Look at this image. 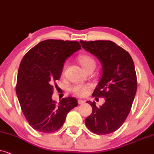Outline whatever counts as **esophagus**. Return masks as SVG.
Listing matches in <instances>:
<instances>
[{"label": "esophagus", "mask_w": 154, "mask_h": 154, "mask_svg": "<svg viewBox=\"0 0 154 154\" xmlns=\"http://www.w3.org/2000/svg\"><path fill=\"white\" fill-rule=\"evenodd\" d=\"M84 103H85V100H82V99H79L78 100V103L79 104H83Z\"/></svg>", "instance_id": "obj_1"}]
</instances>
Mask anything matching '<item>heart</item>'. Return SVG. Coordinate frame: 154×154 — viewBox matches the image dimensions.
<instances>
[{
	"instance_id": "b5f03b06",
	"label": "heart",
	"mask_w": 154,
	"mask_h": 154,
	"mask_svg": "<svg viewBox=\"0 0 154 154\" xmlns=\"http://www.w3.org/2000/svg\"><path fill=\"white\" fill-rule=\"evenodd\" d=\"M79 61L80 64L84 69H87L88 67L91 66V65H95V61L91 57L87 55H82L79 57ZM66 64L64 65V68L63 69H65L66 68ZM91 86L89 85H77L73 86L71 88V90L72 91L74 94L79 96H84L88 93Z\"/></svg>"
}]
</instances>
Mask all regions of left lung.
<instances>
[{"mask_svg": "<svg viewBox=\"0 0 154 154\" xmlns=\"http://www.w3.org/2000/svg\"><path fill=\"white\" fill-rule=\"evenodd\" d=\"M80 44L102 65L101 77L92 96L106 98L99 108L94 101L87 102L92 113L85 125L96 134H110L122 126L132 108L137 87L134 62L128 51L111 41L81 40Z\"/></svg>", "mask_w": 154, "mask_h": 154, "instance_id": "8db88e82", "label": "left lung"}]
</instances>
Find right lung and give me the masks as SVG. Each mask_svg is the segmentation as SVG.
Masks as SVG:
<instances>
[{"label": "right lung", "mask_w": 154, "mask_h": 154, "mask_svg": "<svg viewBox=\"0 0 154 154\" xmlns=\"http://www.w3.org/2000/svg\"><path fill=\"white\" fill-rule=\"evenodd\" d=\"M80 49L77 42L48 39L33 47L22 58L16 94L24 117L36 131L51 133L58 130L67 113L78 105L74 97L63 98L56 103L52 95L65 60Z\"/></svg>", "instance_id": "obj_1"}]
</instances>
